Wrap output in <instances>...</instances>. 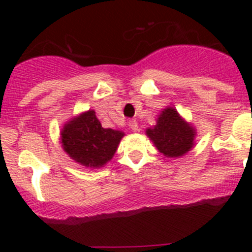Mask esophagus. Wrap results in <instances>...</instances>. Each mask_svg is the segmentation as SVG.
Masks as SVG:
<instances>
[{"label":"esophagus","mask_w":252,"mask_h":252,"mask_svg":"<svg viewBox=\"0 0 252 252\" xmlns=\"http://www.w3.org/2000/svg\"><path fill=\"white\" fill-rule=\"evenodd\" d=\"M128 126H130V128L132 131H137V130H139V126H137V121H136V120H130V121H128Z\"/></svg>","instance_id":"1"}]
</instances>
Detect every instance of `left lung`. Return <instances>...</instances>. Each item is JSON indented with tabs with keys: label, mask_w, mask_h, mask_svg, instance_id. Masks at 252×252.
Masks as SVG:
<instances>
[{
	"label": "left lung",
	"mask_w": 252,
	"mask_h": 252,
	"mask_svg": "<svg viewBox=\"0 0 252 252\" xmlns=\"http://www.w3.org/2000/svg\"><path fill=\"white\" fill-rule=\"evenodd\" d=\"M194 133V128L180 119L174 108L162 111L158 124L146 130V135L158 150L168 158H178L188 153L193 146Z\"/></svg>",
	"instance_id": "obj_1"
}]
</instances>
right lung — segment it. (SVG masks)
<instances>
[{
	"label": "right lung",
	"instance_id": "1",
	"mask_svg": "<svg viewBox=\"0 0 252 252\" xmlns=\"http://www.w3.org/2000/svg\"><path fill=\"white\" fill-rule=\"evenodd\" d=\"M124 132L103 128L94 111L82 113L62 131L63 148L69 157L90 168L104 165L112 159Z\"/></svg>",
	"mask_w": 252,
	"mask_h": 252
}]
</instances>
